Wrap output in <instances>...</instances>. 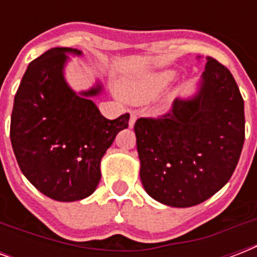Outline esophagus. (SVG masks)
<instances>
[{
    "instance_id": "1",
    "label": "esophagus",
    "mask_w": 257,
    "mask_h": 257,
    "mask_svg": "<svg viewBox=\"0 0 257 257\" xmlns=\"http://www.w3.org/2000/svg\"><path fill=\"white\" fill-rule=\"evenodd\" d=\"M136 120H137V117L135 116V114H131V117H129V128H133V126H135Z\"/></svg>"
}]
</instances>
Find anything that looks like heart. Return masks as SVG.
I'll return each instance as SVG.
<instances>
[{
    "label": "heart",
    "mask_w": 257,
    "mask_h": 257,
    "mask_svg": "<svg viewBox=\"0 0 257 257\" xmlns=\"http://www.w3.org/2000/svg\"><path fill=\"white\" fill-rule=\"evenodd\" d=\"M176 77V70L160 69V70H143L136 73L128 74L121 78L117 86V92L131 104H144L173 81ZM176 96L175 89L165 92L160 98V104H169Z\"/></svg>",
    "instance_id": "obj_1"
}]
</instances>
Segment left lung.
I'll return each instance as SVG.
<instances>
[{
    "label": "left lung",
    "mask_w": 257,
    "mask_h": 257,
    "mask_svg": "<svg viewBox=\"0 0 257 257\" xmlns=\"http://www.w3.org/2000/svg\"><path fill=\"white\" fill-rule=\"evenodd\" d=\"M205 61L191 96L177 97L161 118L135 124L143 187L168 207H193L215 195L231 179L243 149L244 101L237 84L215 58Z\"/></svg>",
    "instance_id": "left-lung-1"
}]
</instances>
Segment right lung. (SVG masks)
I'll use <instances>...</instances> for the list:
<instances>
[{
  "mask_svg": "<svg viewBox=\"0 0 257 257\" xmlns=\"http://www.w3.org/2000/svg\"><path fill=\"white\" fill-rule=\"evenodd\" d=\"M72 48H53L32 61L14 97L10 141L20 169L50 199L72 203L86 199L101 179V160L129 114L108 120L93 97L104 92L98 80L76 92L65 78Z\"/></svg>",
  "mask_w": 257,
  "mask_h": 257,
  "instance_id": "add662e5",
  "label": "right lung"
}]
</instances>
